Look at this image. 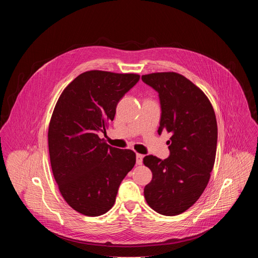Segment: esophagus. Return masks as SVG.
<instances>
[{
  "label": "esophagus",
  "mask_w": 258,
  "mask_h": 258,
  "mask_svg": "<svg viewBox=\"0 0 258 258\" xmlns=\"http://www.w3.org/2000/svg\"><path fill=\"white\" fill-rule=\"evenodd\" d=\"M143 158H144V156L142 154L137 153V155H136V162H137L138 165H141L143 163Z\"/></svg>",
  "instance_id": "34e87169"
}]
</instances>
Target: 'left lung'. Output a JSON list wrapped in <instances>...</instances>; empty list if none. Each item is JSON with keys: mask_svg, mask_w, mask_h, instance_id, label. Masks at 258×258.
Returning <instances> with one entry per match:
<instances>
[{"mask_svg": "<svg viewBox=\"0 0 258 258\" xmlns=\"http://www.w3.org/2000/svg\"><path fill=\"white\" fill-rule=\"evenodd\" d=\"M142 81L158 93V134H171L166 159L153 155L143 159L153 174L144 196L156 212L176 215L199 199L210 178L217 144L214 110L205 94L178 73H151Z\"/></svg>", "mask_w": 258, "mask_h": 258, "instance_id": "1", "label": "left lung"}]
</instances>
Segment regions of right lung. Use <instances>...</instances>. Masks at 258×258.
<instances>
[{
	"mask_svg": "<svg viewBox=\"0 0 258 258\" xmlns=\"http://www.w3.org/2000/svg\"><path fill=\"white\" fill-rule=\"evenodd\" d=\"M139 80L134 73L87 71L55 106L48 133L52 171L64 200L82 214L99 216L111 209L135 166L134 151L109 146L98 134L106 132L117 103Z\"/></svg>",
	"mask_w": 258,
	"mask_h": 258,
	"instance_id": "right-lung-1",
	"label": "right lung"
}]
</instances>
